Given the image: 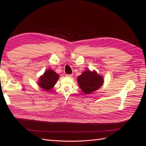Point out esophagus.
<instances>
[{"mask_svg": "<svg viewBox=\"0 0 146 146\" xmlns=\"http://www.w3.org/2000/svg\"><path fill=\"white\" fill-rule=\"evenodd\" d=\"M72 76H73L72 74H66V77H70V78H71V77H72Z\"/></svg>", "mask_w": 146, "mask_h": 146, "instance_id": "34e87169", "label": "esophagus"}]
</instances>
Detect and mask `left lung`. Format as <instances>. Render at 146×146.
<instances>
[{"label":"left lung","instance_id":"obj_1","mask_svg":"<svg viewBox=\"0 0 146 146\" xmlns=\"http://www.w3.org/2000/svg\"><path fill=\"white\" fill-rule=\"evenodd\" d=\"M77 82L81 90L85 94H90L98 90L104 83L103 77L96 71L91 72L87 70L77 78Z\"/></svg>","mask_w":146,"mask_h":146}]
</instances>
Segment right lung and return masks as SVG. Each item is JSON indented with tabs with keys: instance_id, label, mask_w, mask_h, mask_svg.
<instances>
[{
	"instance_id": "add662e5",
	"label": "right lung",
	"mask_w": 146,
	"mask_h": 146,
	"mask_svg": "<svg viewBox=\"0 0 146 146\" xmlns=\"http://www.w3.org/2000/svg\"><path fill=\"white\" fill-rule=\"evenodd\" d=\"M59 76L52 69L47 70L42 76L39 78L38 85L43 90L49 91L54 87L58 80Z\"/></svg>"
}]
</instances>
